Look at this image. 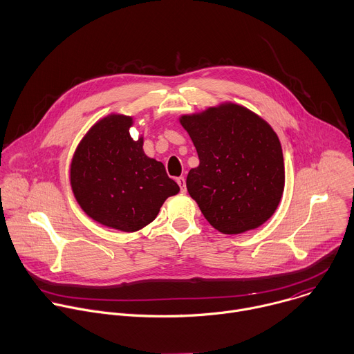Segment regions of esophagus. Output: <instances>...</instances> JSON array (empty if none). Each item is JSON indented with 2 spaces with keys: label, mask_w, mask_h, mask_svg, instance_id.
Instances as JSON below:
<instances>
[{
  "label": "esophagus",
  "mask_w": 354,
  "mask_h": 354,
  "mask_svg": "<svg viewBox=\"0 0 354 354\" xmlns=\"http://www.w3.org/2000/svg\"><path fill=\"white\" fill-rule=\"evenodd\" d=\"M176 182H178V185H179V187H180V192H182V193H186V179H185L183 176H179V178L176 179Z\"/></svg>",
  "instance_id": "obj_1"
}]
</instances>
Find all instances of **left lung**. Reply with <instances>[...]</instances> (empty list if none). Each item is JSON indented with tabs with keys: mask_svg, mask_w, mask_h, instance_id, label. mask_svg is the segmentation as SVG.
Segmentation results:
<instances>
[{
	"mask_svg": "<svg viewBox=\"0 0 354 354\" xmlns=\"http://www.w3.org/2000/svg\"><path fill=\"white\" fill-rule=\"evenodd\" d=\"M200 164L186 187L205 219L225 234L261 226L281 201L285 165L274 129L253 111L233 102L182 115Z\"/></svg>",
	"mask_w": 354,
	"mask_h": 354,
	"instance_id": "8db88e82",
	"label": "left lung"
}]
</instances>
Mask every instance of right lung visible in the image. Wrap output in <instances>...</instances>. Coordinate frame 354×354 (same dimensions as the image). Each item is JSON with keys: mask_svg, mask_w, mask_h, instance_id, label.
I'll use <instances>...</instances> for the list:
<instances>
[{"mask_svg": "<svg viewBox=\"0 0 354 354\" xmlns=\"http://www.w3.org/2000/svg\"><path fill=\"white\" fill-rule=\"evenodd\" d=\"M133 118L111 113L80 140L71 162V186L80 208L95 222L136 232L156 219L164 201L179 193L162 162L133 140Z\"/></svg>", "mask_w": 354, "mask_h": 354, "instance_id": "right-lung-1", "label": "right lung"}]
</instances>
